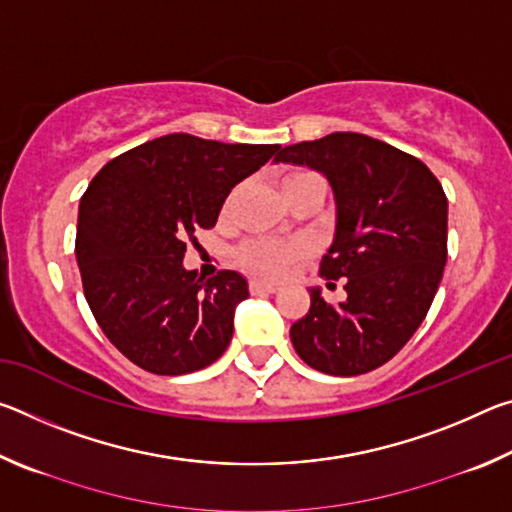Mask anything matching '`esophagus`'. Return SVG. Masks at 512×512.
<instances>
[{
  "label": "esophagus",
  "instance_id": "1",
  "mask_svg": "<svg viewBox=\"0 0 512 512\" xmlns=\"http://www.w3.org/2000/svg\"><path fill=\"white\" fill-rule=\"evenodd\" d=\"M250 291H253V293H275L277 284L264 282V280H253V282H250Z\"/></svg>",
  "mask_w": 512,
  "mask_h": 512
}]
</instances>
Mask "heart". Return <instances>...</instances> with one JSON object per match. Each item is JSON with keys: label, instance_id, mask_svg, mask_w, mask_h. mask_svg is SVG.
<instances>
[{"label": "heart", "instance_id": "heart-1", "mask_svg": "<svg viewBox=\"0 0 512 512\" xmlns=\"http://www.w3.org/2000/svg\"><path fill=\"white\" fill-rule=\"evenodd\" d=\"M307 180L320 178L311 171H293L289 176H284L282 185L289 183H307ZM302 253V246L298 241H277V239H255L241 248V262L248 268H253L255 273L266 277H280L287 268L296 262Z\"/></svg>", "mask_w": 512, "mask_h": 512}]
</instances>
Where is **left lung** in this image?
<instances>
[{
  "label": "left lung",
  "mask_w": 512,
  "mask_h": 512,
  "mask_svg": "<svg viewBox=\"0 0 512 512\" xmlns=\"http://www.w3.org/2000/svg\"><path fill=\"white\" fill-rule=\"evenodd\" d=\"M275 162L327 178L336 205L320 275L348 298L311 307L291 325L298 357L334 377L363 375L400 352L422 325L447 262V196L429 167L361 133H332L277 151ZM332 284V282H329Z\"/></svg>",
  "instance_id": "8db88e82"
}]
</instances>
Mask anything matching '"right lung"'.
<instances>
[{
	"label": "right lung",
	"mask_w": 512,
	"mask_h": 512,
	"mask_svg": "<svg viewBox=\"0 0 512 512\" xmlns=\"http://www.w3.org/2000/svg\"><path fill=\"white\" fill-rule=\"evenodd\" d=\"M280 144H223L171 133L117 155L79 205L76 262L108 341L153 375L207 368L228 348L248 298L237 271H187V239L210 230L232 187Z\"/></svg>",
	"instance_id": "1"
}]
</instances>
